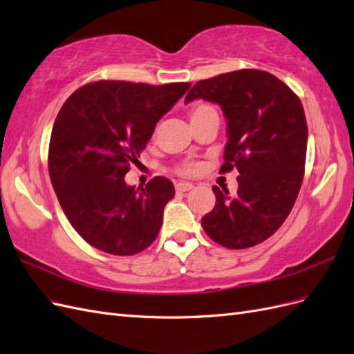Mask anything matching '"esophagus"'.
<instances>
[{
	"mask_svg": "<svg viewBox=\"0 0 354 354\" xmlns=\"http://www.w3.org/2000/svg\"><path fill=\"white\" fill-rule=\"evenodd\" d=\"M194 187L195 186L192 185V183H187V181H180V183L176 185V190L177 192H189V190H192Z\"/></svg>",
	"mask_w": 354,
	"mask_h": 354,
	"instance_id": "obj_1",
	"label": "esophagus"
}]
</instances>
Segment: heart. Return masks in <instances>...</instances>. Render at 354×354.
I'll return each mask as SVG.
<instances>
[{
  "mask_svg": "<svg viewBox=\"0 0 354 354\" xmlns=\"http://www.w3.org/2000/svg\"><path fill=\"white\" fill-rule=\"evenodd\" d=\"M209 113H217L216 108L214 106H211L209 103H205V102H196L190 106L189 109V115H190V121L192 120H196V118H201V116H205V115H209ZM201 169V165L198 162H186L181 167H178V173L181 176H195L199 173Z\"/></svg>",
  "mask_w": 354,
  "mask_h": 354,
  "instance_id": "b5f03b06",
  "label": "heart"
}]
</instances>
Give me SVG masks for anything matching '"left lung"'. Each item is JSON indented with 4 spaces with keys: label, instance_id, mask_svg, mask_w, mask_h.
Instances as JSON below:
<instances>
[{
    "label": "left lung",
    "instance_id": "8db88e82",
    "mask_svg": "<svg viewBox=\"0 0 354 354\" xmlns=\"http://www.w3.org/2000/svg\"><path fill=\"white\" fill-rule=\"evenodd\" d=\"M220 104L229 140L220 173L239 171L238 194L214 186L216 207L202 217L208 236L230 250L259 245L282 226L304 177L307 121L298 95L274 75L241 69L196 82L186 103Z\"/></svg>",
    "mask_w": 354,
    "mask_h": 354
}]
</instances>
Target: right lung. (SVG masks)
<instances>
[{
    "mask_svg": "<svg viewBox=\"0 0 354 354\" xmlns=\"http://www.w3.org/2000/svg\"><path fill=\"white\" fill-rule=\"evenodd\" d=\"M189 87L102 80L63 103L51 131L48 173L72 227L94 248L134 255L156 239L176 195L173 181L158 176L136 189L124 177Z\"/></svg>",
    "mask_w": 354,
    "mask_h": 354,
    "instance_id": "1",
    "label": "right lung"
}]
</instances>
